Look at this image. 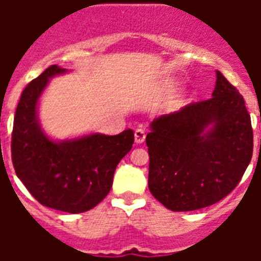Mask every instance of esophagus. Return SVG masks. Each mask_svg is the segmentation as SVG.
<instances>
[{
	"label": "esophagus",
	"instance_id": "1",
	"mask_svg": "<svg viewBox=\"0 0 261 261\" xmlns=\"http://www.w3.org/2000/svg\"><path fill=\"white\" fill-rule=\"evenodd\" d=\"M134 137H135V143H143V141H145V138H146V133H145V130L143 128H137L134 133Z\"/></svg>",
	"mask_w": 261,
	"mask_h": 261
}]
</instances>
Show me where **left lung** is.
<instances>
[{
  "label": "left lung",
  "mask_w": 261,
  "mask_h": 261,
  "mask_svg": "<svg viewBox=\"0 0 261 261\" xmlns=\"http://www.w3.org/2000/svg\"><path fill=\"white\" fill-rule=\"evenodd\" d=\"M149 190L172 211L204 208L230 194L253 153L244 97L217 70L213 97L150 124Z\"/></svg>",
  "instance_id": "left-lung-1"
}]
</instances>
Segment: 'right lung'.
<instances>
[{
    "mask_svg": "<svg viewBox=\"0 0 261 261\" xmlns=\"http://www.w3.org/2000/svg\"><path fill=\"white\" fill-rule=\"evenodd\" d=\"M53 65L22 90L12 133V163L17 177L40 204L79 214L97 206L112 187L115 169L131 150L134 131L94 133L53 141L43 133L38 102L48 80L66 73Z\"/></svg>",
    "mask_w": 261,
    "mask_h": 261,
    "instance_id": "1",
    "label": "right lung"
}]
</instances>
